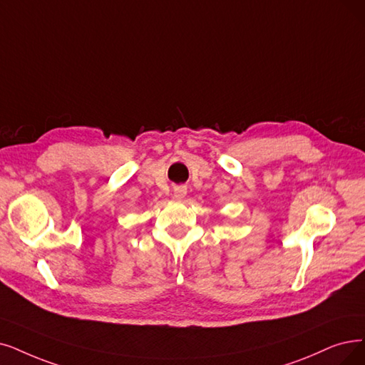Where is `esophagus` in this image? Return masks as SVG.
I'll return each mask as SVG.
<instances>
[{
	"label": "esophagus",
	"mask_w": 365,
	"mask_h": 365,
	"mask_svg": "<svg viewBox=\"0 0 365 365\" xmlns=\"http://www.w3.org/2000/svg\"><path fill=\"white\" fill-rule=\"evenodd\" d=\"M187 195V187L185 185H177L173 188V196L177 199H182Z\"/></svg>",
	"instance_id": "34e87169"
}]
</instances>
